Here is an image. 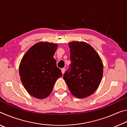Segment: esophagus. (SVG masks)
<instances>
[{"label":"esophagus","mask_w":127,"mask_h":127,"mask_svg":"<svg viewBox=\"0 0 127 127\" xmlns=\"http://www.w3.org/2000/svg\"><path fill=\"white\" fill-rule=\"evenodd\" d=\"M64 72H65V68H62V74H64Z\"/></svg>","instance_id":"esophagus-1"}]
</instances>
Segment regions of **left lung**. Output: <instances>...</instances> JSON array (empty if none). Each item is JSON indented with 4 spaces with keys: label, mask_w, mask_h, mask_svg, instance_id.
<instances>
[{
    "label": "left lung",
    "mask_w": 127,
    "mask_h": 127,
    "mask_svg": "<svg viewBox=\"0 0 127 127\" xmlns=\"http://www.w3.org/2000/svg\"><path fill=\"white\" fill-rule=\"evenodd\" d=\"M69 68L63 75L69 90L75 97H87L94 93L101 81L103 64L92 47L84 42L69 43Z\"/></svg>",
    "instance_id": "1"
}]
</instances>
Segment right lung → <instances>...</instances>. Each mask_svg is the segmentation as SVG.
Returning a JSON list of instances; mask_svg holds the SVG:
<instances>
[{"instance_id":"1","label":"right lung","mask_w":127,"mask_h":127,"mask_svg":"<svg viewBox=\"0 0 127 127\" xmlns=\"http://www.w3.org/2000/svg\"><path fill=\"white\" fill-rule=\"evenodd\" d=\"M58 45L40 42L30 48L21 61L19 69L25 89L34 97L44 98L53 91L56 81L62 76L54 54Z\"/></svg>"}]
</instances>
